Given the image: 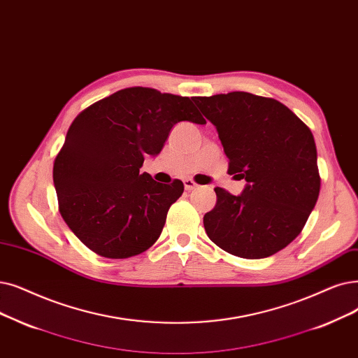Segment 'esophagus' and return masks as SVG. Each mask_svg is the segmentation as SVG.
Returning <instances> with one entry per match:
<instances>
[{"instance_id":"obj_1","label":"esophagus","mask_w":358,"mask_h":358,"mask_svg":"<svg viewBox=\"0 0 358 358\" xmlns=\"http://www.w3.org/2000/svg\"><path fill=\"white\" fill-rule=\"evenodd\" d=\"M184 187H185V190L187 192H192V190H194V189H197V184L193 181V180H184Z\"/></svg>"}]
</instances>
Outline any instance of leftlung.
Here are the masks:
<instances>
[{"mask_svg": "<svg viewBox=\"0 0 358 358\" xmlns=\"http://www.w3.org/2000/svg\"><path fill=\"white\" fill-rule=\"evenodd\" d=\"M229 159L228 173L245 180L241 194L216 187V205L203 216L208 237L222 250L263 259L297 237L320 192L312 131L272 98L247 92L196 96Z\"/></svg>", "mask_w": 358, "mask_h": 358, "instance_id": "obj_1", "label": "left lung"}]
</instances>
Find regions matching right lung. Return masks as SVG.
<instances>
[{"label":"right lung","mask_w":358,"mask_h":358,"mask_svg":"<svg viewBox=\"0 0 358 358\" xmlns=\"http://www.w3.org/2000/svg\"><path fill=\"white\" fill-rule=\"evenodd\" d=\"M206 124L190 98L149 87L122 89L74 118L54 162L59 213L92 252L141 255L157 241L184 184L141 174L177 122Z\"/></svg>","instance_id":"1"}]
</instances>
